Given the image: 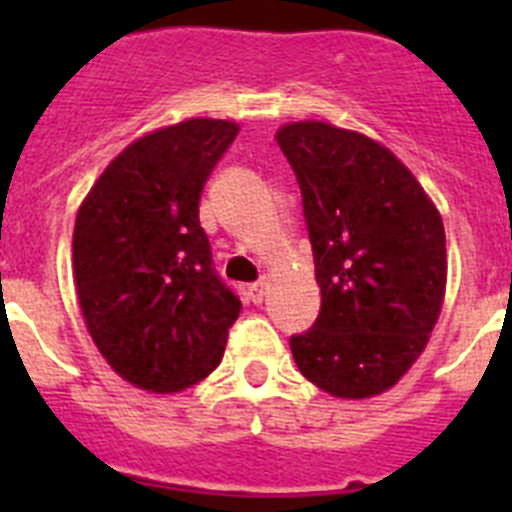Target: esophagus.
Instances as JSON below:
<instances>
[{"label":"esophagus","mask_w":512,"mask_h":512,"mask_svg":"<svg viewBox=\"0 0 512 512\" xmlns=\"http://www.w3.org/2000/svg\"><path fill=\"white\" fill-rule=\"evenodd\" d=\"M264 295H266V282H264V279L248 287V300H251L253 305H259V302L264 300Z\"/></svg>","instance_id":"34e87169"}]
</instances>
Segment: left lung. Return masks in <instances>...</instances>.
I'll use <instances>...</instances> for the list:
<instances>
[{
	"label": "left lung",
	"mask_w": 512,
	"mask_h": 512,
	"mask_svg": "<svg viewBox=\"0 0 512 512\" xmlns=\"http://www.w3.org/2000/svg\"><path fill=\"white\" fill-rule=\"evenodd\" d=\"M300 184L320 315L289 338L300 372L336 397L390 390L428 343L446 289L433 202L387 148L328 122L277 133Z\"/></svg>",
	"instance_id": "left-lung-1"
}]
</instances>
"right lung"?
<instances>
[{"label":"right lung","instance_id":"obj_1","mask_svg":"<svg viewBox=\"0 0 512 512\" xmlns=\"http://www.w3.org/2000/svg\"><path fill=\"white\" fill-rule=\"evenodd\" d=\"M238 135L187 120L135 140L99 176L74 228V277L94 343L135 387L179 392L220 364L241 300L217 274L200 194Z\"/></svg>","mask_w":512,"mask_h":512}]
</instances>
